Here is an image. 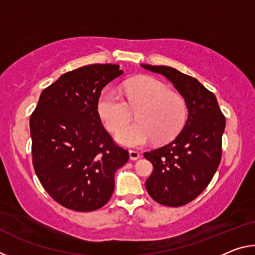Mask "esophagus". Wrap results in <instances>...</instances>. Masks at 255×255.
<instances>
[{"instance_id": "1", "label": "esophagus", "mask_w": 255, "mask_h": 255, "mask_svg": "<svg viewBox=\"0 0 255 255\" xmlns=\"http://www.w3.org/2000/svg\"><path fill=\"white\" fill-rule=\"evenodd\" d=\"M140 157V154L136 152V150H129V158L131 159V161H136Z\"/></svg>"}]
</instances>
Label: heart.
Wrapping results in <instances>:
<instances>
[{"label": "heart", "mask_w": 255, "mask_h": 255, "mask_svg": "<svg viewBox=\"0 0 255 255\" xmlns=\"http://www.w3.org/2000/svg\"><path fill=\"white\" fill-rule=\"evenodd\" d=\"M123 92L127 102L112 90H105L98 100V112L109 130L130 119V107L138 108L137 122L120 126L116 130L115 138L120 145L137 148L153 139L158 143L169 141L187 122L184 99L153 77L129 80L124 84Z\"/></svg>", "instance_id": "obj_1"}]
</instances>
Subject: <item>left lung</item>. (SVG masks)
Returning a JSON list of instances; mask_svg holds the SVG:
<instances>
[{"label": "left lung", "mask_w": 255, "mask_h": 255, "mask_svg": "<svg viewBox=\"0 0 255 255\" xmlns=\"http://www.w3.org/2000/svg\"><path fill=\"white\" fill-rule=\"evenodd\" d=\"M140 66L165 76L188 108V119L179 135L171 143L144 153L154 167L146 189L161 205H187L204 191L218 169L225 117L215 94L195 77L170 66Z\"/></svg>", "instance_id": "8db88e82"}]
</instances>
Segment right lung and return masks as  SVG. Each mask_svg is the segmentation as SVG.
Segmentation results:
<instances>
[{
  "instance_id": "obj_1",
  "label": "right lung",
  "mask_w": 255,
  "mask_h": 255,
  "mask_svg": "<svg viewBox=\"0 0 255 255\" xmlns=\"http://www.w3.org/2000/svg\"><path fill=\"white\" fill-rule=\"evenodd\" d=\"M122 74L115 64L67 72L41 92L30 117L34 171L50 197L68 209L105 206L115 190L116 171L129 159L98 112L102 89Z\"/></svg>"
}]
</instances>
